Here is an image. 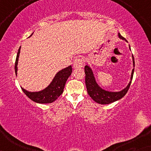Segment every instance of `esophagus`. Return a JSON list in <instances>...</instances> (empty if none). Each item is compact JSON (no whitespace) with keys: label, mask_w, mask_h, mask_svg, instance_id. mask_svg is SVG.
Masks as SVG:
<instances>
[{"label":"esophagus","mask_w":151,"mask_h":151,"mask_svg":"<svg viewBox=\"0 0 151 151\" xmlns=\"http://www.w3.org/2000/svg\"><path fill=\"white\" fill-rule=\"evenodd\" d=\"M82 60L81 58H77L73 62V68L76 69V68H79L82 67Z\"/></svg>","instance_id":"1"}]
</instances>
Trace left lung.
<instances>
[{"label":"left lung","instance_id":"1","mask_svg":"<svg viewBox=\"0 0 151 151\" xmlns=\"http://www.w3.org/2000/svg\"><path fill=\"white\" fill-rule=\"evenodd\" d=\"M119 38L122 40H127L120 35L118 34ZM129 49L131 50V47L129 46ZM132 59H133V67H135V60H134V57L132 54ZM84 72H85V83L87 93L89 96L95 102L100 104H111V103L114 102L122 98L124 96L127 94L131 85V81L133 80V76L134 73V68L132 70L131 80L128 84V85L124 88V89L119 91H111L105 90L102 88L96 82V78H95L94 73L93 70L88 63H86L85 67H84Z\"/></svg>","mask_w":151,"mask_h":151}]
</instances>
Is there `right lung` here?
<instances>
[{
	"instance_id": "add662e5",
	"label": "right lung",
	"mask_w": 151,
	"mask_h": 151,
	"mask_svg": "<svg viewBox=\"0 0 151 151\" xmlns=\"http://www.w3.org/2000/svg\"><path fill=\"white\" fill-rule=\"evenodd\" d=\"M32 35L33 34L29 37L32 36ZM20 47H20L18 51L15 63V73L16 76H17L18 58H19L20 53ZM71 73L72 67L71 65L60 70L55 74L51 83L44 89L39 91H29L22 87H21V88L24 93L35 102L40 103V104L51 103L56 100L63 93L66 82L69 76H71Z\"/></svg>"
}]
</instances>
